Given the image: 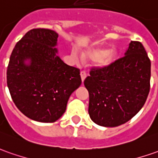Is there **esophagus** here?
<instances>
[{
	"instance_id": "esophagus-1",
	"label": "esophagus",
	"mask_w": 158,
	"mask_h": 158,
	"mask_svg": "<svg viewBox=\"0 0 158 158\" xmlns=\"http://www.w3.org/2000/svg\"><path fill=\"white\" fill-rule=\"evenodd\" d=\"M80 76H81L82 82H84V80H85V78H86V73H85V72H84V71L80 72Z\"/></svg>"
}]
</instances>
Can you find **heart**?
<instances>
[{
    "label": "heart",
    "mask_w": 158,
    "mask_h": 158,
    "mask_svg": "<svg viewBox=\"0 0 158 158\" xmlns=\"http://www.w3.org/2000/svg\"><path fill=\"white\" fill-rule=\"evenodd\" d=\"M81 56L85 60H93V65L98 69L107 71L115 66L119 58V52L116 48L106 49L105 47L92 45L83 49ZM72 57L74 60H79L75 50L72 51Z\"/></svg>",
    "instance_id": "b5f03b06"
}]
</instances>
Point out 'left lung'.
<instances>
[{
	"instance_id": "1",
	"label": "left lung",
	"mask_w": 158,
	"mask_h": 158,
	"mask_svg": "<svg viewBox=\"0 0 158 158\" xmlns=\"http://www.w3.org/2000/svg\"><path fill=\"white\" fill-rule=\"evenodd\" d=\"M150 80L151 60L146 51L142 43L131 41L113 68H93L85 79L91 119L104 127H116L128 122L146 101Z\"/></svg>"
}]
</instances>
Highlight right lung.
Masks as SVG:
<instances>
[{
    "label": "right lung",
    "instance_id": "1",
    "mask_svg": "<svg viewBox=\"0 0 158 158\" xmlns=\"http://www.w3.org/2000/svg\"><path fill=\"white\" fill-rule=\"evenodd\" d=\"M57 40L55 31L30 30L16 43L7 65V87L16 107L41 123L61 118L71 94L81 85L79 69L59 56Z\"/></svg>",
    "mask_w": 158,
    "mask_h": 158
}]
</instances>
